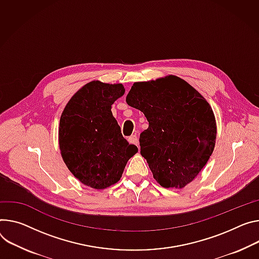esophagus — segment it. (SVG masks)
Segmentation results:
<instances>
[{
    "mask_svg": "<svg viewBox=\"0 0 259 259\" xmlns=\"http://www.w3.org/2000/svg\"><path fill=\"white\" fill-rule=\"evenodd\" d=\"M128 140H129V143H130V144H132V145H135L137 148L139 147L138 138H137V136H136V135H131V136L128 138Z\"/></svg>",
    "mask_w": 259,
    "mask_h": 259,
    "instance_id": "34e87169",
    "label": "esophagus"
}]
</instances>
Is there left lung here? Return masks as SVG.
Instances as JSON below:
<instances>
[{
	"mask_svg": "<svg viewBox=\"0 0 259 259\" xmlns=\"http://www.w3.org/2000/svg\"><path fill=\"white\" fill-rule=\"evenodd\" d=\"M126 101L149 122L139 146L155 180L164 188L192 182L215 147V116L205 99L182 78L169 75L135 82Z\"/></svg>",
	"mask_w": 259,
	"mask_h": 259,
	"instance_id": "8db88e82",
	"label": "left lung"
}]
</instances>
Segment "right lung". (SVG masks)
Here are the masks:
<instances>
[{
    "label": "right lung",
    "mask_w": 259,
    "mask_h": 259,
    "mask_svg": "<svg viewBox=\"0 0 259 259\" xmlns=\"http://www.w3.org/2000/svg\"><path fill=\"white\" fill-rule=\"evenodd\" d=\"M119 84L91 81L67 103L60 120L59 144L69 170L82 184L104 189L122 177L137 152L123 137L111 105L124 95Z\"/></svg>",
    "instance_id": "right-lung-1"
}]
</instances>
